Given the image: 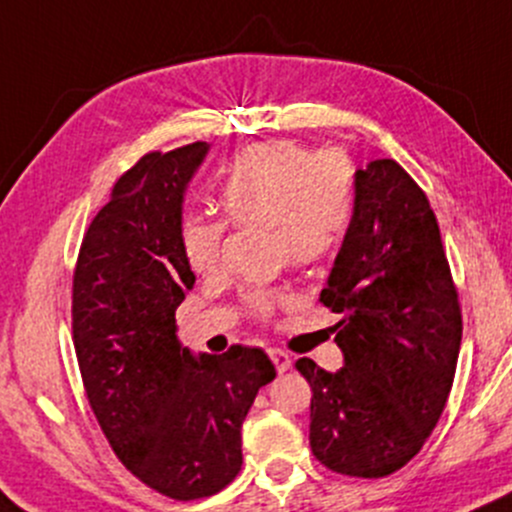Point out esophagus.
Masks as SVG:
<instances>
[{"label":"esophagus","mask_w":512,"mask_h":512,"mask_svg":"<svg viewBox=\"0 0 512 512\" xmlns=\"http://www.w3.org/2000/svg\"><path fill=\"white\" fill-rule=\"evenodd\" d=\"M271 360H273L275 370H278V372L290 370V365H292V358H290V355H287L285 350H278V348H273V350H271Z\"/></svg>","instance_id":"1"}]
</instances>
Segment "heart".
Instances as JSON below:
<instances>
[{
	"label": "heart",
	"mask_w": 512,
	"mask_h": 512,
	"mask_svg": "<svg viewBox=\"0 0 512 512\" xmlns=\"http://www.w3.org/2000/svg\"><path fill=\"white\" fill-rule=\"evenodd\" d=\"M232 225H273L275 251L292 266H312L336 254L355 215V171L346 157L314 154L295 142H263L227 166L217 191ZM225 222L188 217L181 249L191 271L217 273ZM251 307L271 314L275 295L256 292Z\"/></svg>",
	"instance_id": "obj_1"
}]
</instances>
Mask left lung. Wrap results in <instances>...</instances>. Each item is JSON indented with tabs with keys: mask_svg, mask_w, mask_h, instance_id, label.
Masks as SVG:
<instances>
[{
	"mask_svg": "<svg viewBox=\"0 0 512 512\" xmlns=\"http://www.w3.org/2000/svg\"><path fill=\"white\" fill-rule=\"evenodd\" d=\"M319 300L341 317L343 367L295 363L314 392V457L346 476L394 474L433 433L462 343L438 220L394 159L355 171V215Z\"/></svg>",
	"mask_w": 512,
	"mask_h": 512,
	"instance_id": "8db88e82",
	"label": "left lung"
}]
</instances>
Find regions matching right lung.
Wrapping results in <instances>:
<instances>
[{"instance_id": "obj_1", "label": "right lung", "mask_w": 512, "mask_h": 512, "mask_svg": "<svg viewBox=\"0 0 512 512\" xmlns=\"http://www.w3.org/2000/svg\"><path fill=\"white\" fill-rule=\"evenodd\" d=\"M208 142L152 152L120 176L79 249L72 331L96 421L142 484L176 501L222 491L241 469V423L275 377L261 348L193 355L176 307L195 285L183 198Z\"/></svg>"}]
</instances>
